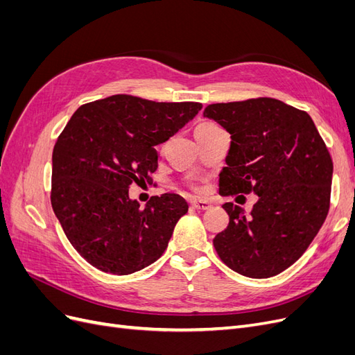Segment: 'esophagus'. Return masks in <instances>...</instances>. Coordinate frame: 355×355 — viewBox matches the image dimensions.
<instances>
[{
	"label": "esophagus",
	"instance_id": "34e87169",
	"mask_svg": "<svg viewBox=\"0 0 355 355\" xmlns=\"http://www.w3.org/2000/svg\"><path fill=\"white\" fill-rule=\"evenodd\" d=\"M192 207L198 211H204V210H209L211 207V204L207 201H192Z\"/></svg>",
	"mask_w": 355,
	"mask_h": 355
}]
</instances>
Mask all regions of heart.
<instances>
[{
	"label": "heart",
	"instance_id": "1",
	"mask_svg": "<svg viewBox=\"0 0 355 355\" xmlns=\"http://www.w3.org/2000/svg\"><path fill=\"white\" fill-rule=\"evenodd\" d=\"M206 125H214V124H210V123H204Z\"/></svg>",
	"mask_w": 355,
	"mask_h": 355
}]
</instances>
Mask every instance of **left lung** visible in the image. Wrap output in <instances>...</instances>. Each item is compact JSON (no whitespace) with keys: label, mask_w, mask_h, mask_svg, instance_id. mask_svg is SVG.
<instances>
[{"label":"left lung","mask_w":355,"mask_h":355,"mask_svg":"<svg viewBox=\"0 0 355 355\" xmlns=\"http://www.w3.org/2000/svg\"><path fill=\"white\" fill-rule=\"evenodd\" d=\"M202 115L231 135L220 196H257L250 211L225 202L230 216L213 240L223 263L250 278L293 265L324 223L333 163L305 111L271 98L213 103Z\"/></svg>","instance_id":"obj_1"}]
</instances>
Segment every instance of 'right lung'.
Wrapping results in <instances>:
<instances>
[{
	"label": "right lung",
	"mask_w": 355,
	"mask_h": 355,
	"mask_svg": "<svg viewBox=\"0 0 355 355\" xmlns=\"http://www.w3.org/2000/svg\"><path fill=\"white\" fill-rule=\"evenodd\" d=\"M202 108L197 102H153L115 94L73 112L53 149L51 207L69 243L103 272L127 275L164 253L188 211L176 194L145 207L128 197L133 182L153 179L155 148Z\"/></svg>",
	"instance_id": "1"
}]
</instances>
